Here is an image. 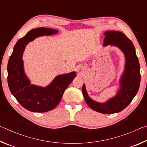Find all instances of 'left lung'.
I'll return each mask as SVG.
<instances>
[{
  "label": "left lung",
  "instance_id": "8db88e82",
  "mask_svg": "<svg viewBox=\"0 0 147 147\" xmlns=\"http://www.w3.org/2000/svg\"><path fill=\"white\" fill-rule=\"evenodd\" d=\"M104 46L114 45L120 48L126 58V67L121 80V89L117 95L105 103H98L89 97L85 85L82 93L88 105L93 110L104 114L120 112L127 107L138 93L140 86V65L133 43L125 34L117 31H106Z\"/></svg>",
  "mask_w": 147,
  "mask_h": 147
}]
</instances>
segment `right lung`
I'll return each mask as SVG.
<instances>
[{
  "instance_id": "obj_1",
  "label": "right lung",
  "mask_w": 147,
  "mask_h": 147,
  "mask_svg": "<svg viewBox=\"0 0 147 147\" xmlns=\"http://www.w3.org/2000/svg\"><path fill=\"white\" fill-rule=\"evenodd\" d=\"M57 33L56 30L43 27L32 30L19 39L9 58L7 69L9 90L23 108L32 112H47L55 108L65 90L76 77L75 72L59 75L49 86L41 88L31 85L24 73L22 56L27 43L38 36Z\"/></svg>"
}]
</instances>
